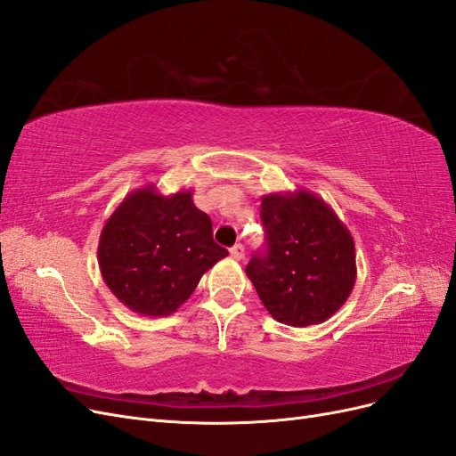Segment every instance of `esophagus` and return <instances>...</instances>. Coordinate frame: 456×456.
<instances>
[{
    "mask_svg": "<svg viewBox=\"0 0 456 456\" xmlns=\"http://www.w3.org/2000/svg\"><path fill=\"white\" fill-rule=\"evenodd\" d=\"M231 257L232 259H237V261H240V259H244V246L242 244H234L231 249Z\"/></svg>",
    "mask_w": 456,
    "mask_h": 456,
    "instance_id": "esophagus-1",
    "label": "esophagus"
}]
</instances>
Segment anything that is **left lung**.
Masks as SVG:
<instances>
[{
  "label": "left lung",
  "mask_w": 456,
  "mask_h": 456,
  "mask_svg": "<svg viewBox=\"0 0 456 456\" xmlns=\"http://www.w3.org/2000/svg\"><path fill=\"white\" fill-rule=\"evenodd\" d=\"M267 249L246 274L281 324L306 328L345 305L356 282L354 239L330 204L306 189L261 199Z\"/></svg>",
  "instance_id": "1"
}]
</instances>
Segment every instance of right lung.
<instances>
[{
    "mask_svg": "<svg viewBox=\"0 0 456 456\" xmlns=\"http://www.w3.org/2000/svg\"><path fill=\"white\" fill-rule=\"evenodd\" d=\"M225 248L212 239L210 217L193 191L160 195L155 185L132 191L100 232L98 265L106 286L132 313L168 316L191 297Z\"/></svg>",
    "mask_w": 456,
    "mask_h": 456,
    "instance_id": "right-lung-1",
    "label": "right lung"
}]
</instances>
